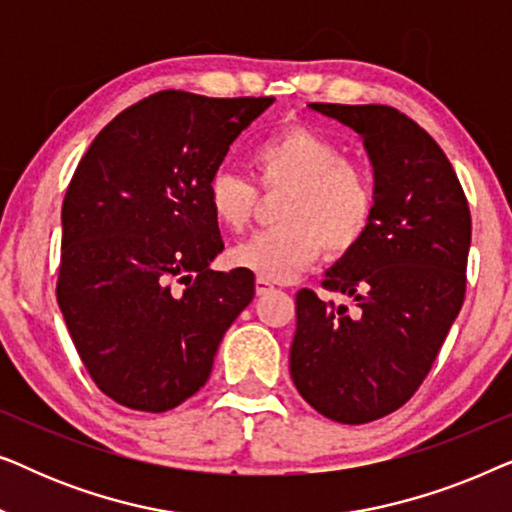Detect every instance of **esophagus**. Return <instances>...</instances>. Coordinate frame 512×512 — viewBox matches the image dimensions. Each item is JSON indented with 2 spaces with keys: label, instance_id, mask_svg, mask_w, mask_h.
Masks as SVG:
<instances>
[{
  "label": "esophagus",
  "instance_id": "34e87169",
  "mask_svg": "<svg viewBox=\"0 0 512 512\" xmlns=\"http://www.w3.org/2000/svg\"><path fill=\"white\" fill-rule=\"evenodd\" d=\"M270 291H275V286L258 277L256 279V293H258V296H265V293H270Z\"/></svg>",
  "mask_w": 512,
  "mask_h": 512
}]
</instances>
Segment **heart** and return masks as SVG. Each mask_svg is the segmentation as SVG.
Listing matches in <instances>:
<instances>
[{
    "instance_id": "obj_1",
    "label": "heart",
    "mask_w": 512,
    "mask_h": 512,
    "mask_svg": "<svg viewBox=\"0 0 512 512\" xmlns=\"http://www.w3.org/2000/svg\"><path fill=\"white\" fill-rule=\"evenodd\" d=\"M251 165L265 191H284L277 228L256 233L230 249L235 268L265 282H289L317 261L321 249L340 256L354 249L373 219V184L366 170L331 139L303 125L263 139ZM207 205L219 226L233 233L247 228L256 188L240 172L221 167L207 181Z\"/></svg>"
}]
</instances>
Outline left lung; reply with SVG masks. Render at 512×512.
<instances>
[{
    "mask_svg": "<svg viewBox=\"0 0 512 512\" xmlns=\"http://www.w3.org/2000/svg\"><path fill=\"white\" fill-rule=\"evenodd\" d=\"M363 139L373 165V219L326 270L328 291L296 296L289 368L298 394L340 424L401 408L436 361L466 293L471 212L443 149L384 104H307Z\"/></svg>",
    "mask_w": 512,
    "mask_h": 512,
    "instance_id": "left-lung-1",
    "label": "left lung"
}]
</instances>
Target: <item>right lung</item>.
<instances>
[{
	"label": "right lung",
	"mask_w": 512,
	"mask_h": 512,
	"mask_svg": "<svg viewBox=\"0 0 512 512\" xmlns=\"http://www.w3.org/2000/svg\"><path fill=\"white\" fill-rule=\"evenodd\" d=\"M275 97L163 90L88 146L62 202L58 305L83 366L130 410L165 412L205 387L223 333L254 298L223 251L207 181Z\"/></svg>",
	"instance_id": "right-lung-1"
}]
</instances>
